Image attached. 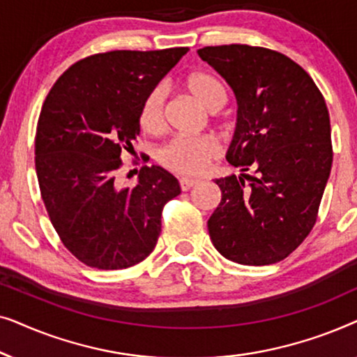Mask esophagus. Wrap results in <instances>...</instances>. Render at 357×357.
Listing matches in <instances>:
<instances>
[{
    "label": "esophagus",
    "instance_id": "esophagus-1",
    "mask_svg": "<svg viewBox=\"0 0 357 357\" xmlns=\"http://www.w3.org/2000/svg\"><path fill=\"white\" fill-rule=\"evenodd\" d=\"M178 183H180V188H182L183 192H187V190H190L192 187H195V185H197V180L183 177V178L178 180Z\"/></svg>",
    "mask_w": 357,
    "mask_h": 357
}]
</instances>
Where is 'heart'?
Wrapping results in <instances>:
<instances>
[{
	"mask_svg": "<svg viewBox=\"0 0 357 357\" xmlns=\"http://www.w3.org/2000/svg\"><path fill=\"white\" fill-rule=\"evenodd\" d=\"M187 89L209 112H218L226 104V91L213 76L197 73L187 77ZM164 86H155L144 96L139 105L138 121L141 130L155 135L164 128ZM218 141L211 136H177L158 149L159 164L180 175H199L219 158Z\"/></svg>",
	"mask_w": 357,
	"mask_h": 357,
	"instance_id": "obj_1",
	"label": "heart"
}]
</instances>
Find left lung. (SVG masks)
Returning <instances> with one entry per match:
<instances>
[{
  "label": "left lung",
  "instance_id": "obj_1",
  "mask_svg": "<svg viewBox=\"0 0 357 357\" xmlns=\"http://www.w3.org/2000/svg\"><path fill=\"white\" fill-rule=\"evenodd\" d=\"M231 87L237 123L226 153L241 169L218 178L222 198L208 221L213 245L241 265H271L296 250L317 221L328 182L330 115L302 68L261 47L199 48ZM252 168L255 176H248Z\"/></svg>",
  "mask_w": 357,
  "mask_h": 357
}]
</instances>
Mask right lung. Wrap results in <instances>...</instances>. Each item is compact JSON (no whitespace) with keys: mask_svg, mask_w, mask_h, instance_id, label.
<instances>
[{"mask_svg":"<svg viewBox=\"0 0 357 357\" xmlns=\"http://www.w3.org/2000/svg\"><path fill=\"white\" fill-rule=\"evenodd\" d=\"M187 52L87 56L63 73L43 102L36 135L38 187L63 245L87 266L123 270L158 243L160 214L180 195L178 180L151 165L139 170L136 187L121 188L116 170L139 135L144 96Z\"/></svg>","mask_w":357,"mask_h":357,"instance_id":"obj_1","label":"right lung"}]
</instances>
